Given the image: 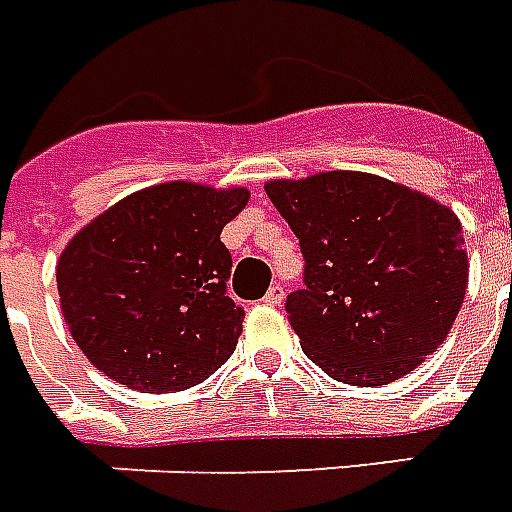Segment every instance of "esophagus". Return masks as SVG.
Listing matches in <instances>:
<instances>
[{
  "label": "esophagus",
  "mask_w": 512,
  "mask_h": 512,
  "mask_svg": "<svg viewBox=\"0 0 512 512\" xmlns=\"http://www.w3.org/2000/svg\"><path fill=\"white\" fill-rule=\"evenodd\" d=\"M264 303L267 306H281L284 303V286L281 284H273L267 289V295H264Z\"/></svg>",
  "instance_id": "obj_1"
}]
</instances>
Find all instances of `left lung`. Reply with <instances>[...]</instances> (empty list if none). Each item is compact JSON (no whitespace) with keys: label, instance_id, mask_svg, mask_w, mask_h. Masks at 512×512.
Listing matches in <instances>:
<instances>
[{"label":"left lung","instance_id":"left-lung-1","mask_svg":"<svg viewBox=\"0 0 512 512\" xmlns=\"http://www.w3.org/2000/svg\"><path fill=\"white\" fill-rule=\"evenodd\" d=\"M300 239L303 289L286 297L303 353L350 386H386L447 339L469 284L458 215L361 170L264 184Z\"/></svg>","mask_w":512,"mask_h":512}]
</instances>
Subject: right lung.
Masks as SVG:
<instances>
[{
  "instance_id": "add662e5",
  "label": "right lung",
  "mask_w": 512,
  "mask_h": 512,
  "mask_svg": "<svg viewBox=\"0 0 512 512\" xmlns=\"http://www.w3.org/2000/svg\"><path fill=\"white\" fill-rule=\"evenodd\" d=\"M248 187L165 181L93 217L57 259L65 325L107 378L143 394L204 383L237 350L226 223Z\"/></svg>"
}]
</instances>
